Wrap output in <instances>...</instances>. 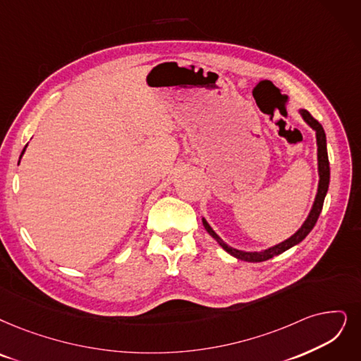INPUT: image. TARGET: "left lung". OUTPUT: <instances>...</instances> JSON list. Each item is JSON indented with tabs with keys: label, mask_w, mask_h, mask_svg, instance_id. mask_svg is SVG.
I'll return each mask as SVG.
<instances>
[{
	"label": "left lung",
	"mask_w": 361,
	"mask_h": 361,
	"mask_svg": "<svg viewBox=\"0 0 361 361\" xmlns=\"http://www.w3.org/2000/svg\"><path fill=\"white\" fill-rule=\"evenodd\" d=\"M299 114L302 115V118L304 121L312 128L315 132V137H317V160H319V190H317V195L314 200V204L311 207V212L308 214V218L305 219V222L302 224V226L296 231V233L290 237L284 240L280 244H276V246H272L269 249L261 250V252H243L238 249H234L228 246L226 243H224V240L214 233L212 229V226L207 224V221L203 218V225L206 228L207 233L221 244V247L224 250H226L229 255H233L237 259H241V261H246V262H264L268 261V259L277 256L286 250H289L290 247L296 246L302 240H304L310 233L311 229L314 228L317 219H319V216L322 213L323 209V203H324V197L327 194L329 190V182H330V167H329V157H327V148H326V133H324V128L323 126L317 121L312 115L307 111V109H299Z\"/></svg>",
	"instance_id": "1"
}]
</instances>
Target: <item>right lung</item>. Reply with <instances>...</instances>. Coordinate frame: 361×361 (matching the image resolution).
<instances>
[{
    "label": "right lung",
    "instance_id": "1",
    "mask_svg": "<svg viewBox=\"0 0 361 361\" xmlns=\"http://www.w3.org/2000/svg\"><path fill=\"white\" fill-rule=\"evenodd\" d=\"M25 149H26V147H25V148H23V151H22V155H23V152H25ZM22 155H20V157H22Z\"/></svg>",
    "mask_w": 361,
    "mask_h": 361
}]
</instances>
